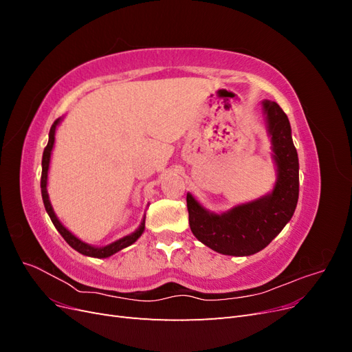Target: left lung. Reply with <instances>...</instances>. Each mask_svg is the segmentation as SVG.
I'll return each instance as SVG.
<instances>
[{
	"label": "left lung",
	"instance_id": "8db88e82",
	"mask_svg": "<svg viewBox=\"0 0 352 352\" xmlns=\"http://www.w3.org/2000/svg\"><path fill=\"white\" fill-rule=\"evenodd\" d=\"M272 136L278 182L270 195L238 206L223 214H211L188 194L189 226L198 241L226 255H251L279 235L294 216L300 194V163L292 142L291 124L279 104L263 101Z\"/></svg>",
	"mask_w": 352,
	"mask_h": 352
}]
</instances>
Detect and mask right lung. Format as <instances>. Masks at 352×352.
Returning a JSON list of instances; mask_svg holds the SVG:
<instances>
[{
  "label": "right lung",
  "instance_id": "obj_1",
  "mask_svg": "<svg viewBox=\"0 0 352 352\" xmlns=\"http://www.w3.org/2000/svg\"><path fill=\"white\" fill-rule=\"evenodd\" d=\"M60 119H57L54 123H52L51 129H50V138H48V144L45 146L44 150V154H42V175H41V194H42V199H44V206H45V210L48 212V216L52 221V225L56 226V229L60 232V235L65 238V241L70 245V247L73 250H76L78 252L83 254V255H89V257H97V258H105V257H110V255L116 254L117 251H120L126 247H129V245H132L138 238H140L142 235V232L145 229V219L142 220L141 226L138 228L133 233H131V235H127L119 241H116L110 245H107V247H101V248H95V247H91V245L82 242L80 239H78L74 235H72V233L61 225V223L58 221V219L56 217L54 214V210H52L51 207V202L48 199V192H47V177H48V166H50V157H51V150H52V145H54V133H56V127L58 124Z\"/></svg>",
  "mask_w": 352,
  "mask_h": 352
}]
</instances>
